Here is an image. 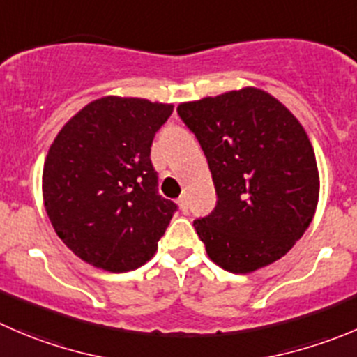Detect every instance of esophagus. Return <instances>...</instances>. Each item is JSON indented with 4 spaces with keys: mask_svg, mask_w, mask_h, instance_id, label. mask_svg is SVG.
<instances>
[{
    "mask_svg": "<svg viewBox=\"0 0 357 357\" xmlns=\"http://www.w3.org/2000/svg\"><path fill=\"white\" fill-rule=\"evenodd\" d=\"M178 206H179V209H181V213H188V202H186V197H179L178 199Z\"/></svg>",
    "mask_w": 357,
    "mask_h": 357,
    "instance_id": "1",
    "label": "esophagus"
}]
</instances>
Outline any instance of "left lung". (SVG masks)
<instances>
[{
	"label": "left lung",
	"instance_id": "obj_1",
	"mask_svg": "<svg viewBox=\"0 0 357 357\" xmlns=\"http://www.w3.org/2000/svg\"><path fill=\"white\" fill-rule=\"evenodd\" d=\"M216 188V207L193 221L209 258L248 274L282 258L309 228L319 172L307 132L284 105L255 86L183 102Z\"/></svg>",
	"mask_w": 357,
	"mask_h": 357
}]
</instances>
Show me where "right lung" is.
I'll return each instance as SVG.
<instances>
[{
	"label": "right lung",
	"mask_w": 357,
	"mask_h": 357,
	"mask_svg": "<svg viewBox=\"0 0 357 357\" xmlns=\"http://www.w3.org/2000/svg\"><path fill=\"white\" fill-rule=\"evenodd\" d=\"M172 105L101 98L61 129L43 167V202L55 234L108 272L144 265L178 206L158 193L151 143Z\"/></svg>",
	"instance_id": "right-lung-1"
}]
</instances>
